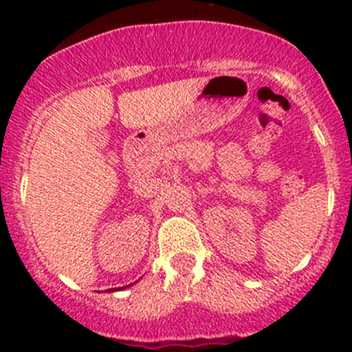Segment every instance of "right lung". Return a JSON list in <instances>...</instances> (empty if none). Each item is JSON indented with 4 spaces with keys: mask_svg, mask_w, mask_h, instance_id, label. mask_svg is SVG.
<instances>
[{
    "mask_svg": "<svg viewBox=\"0 0 352 352\" xmlns=\"http://www.w3.org/2000/svg\"><path fill=\"white\" fill-rule=\"evenodd\" d=\"M133 285H134V283H133ZM129 286H124V287H129ZM124 287H112V289H109V291H119V289H124Z\"/></svg>",
    "mask_w": 352,
    "mask_h": 352,
    "instance_id": "add662e5",
    "label": "right lung"
}]
</instances>
